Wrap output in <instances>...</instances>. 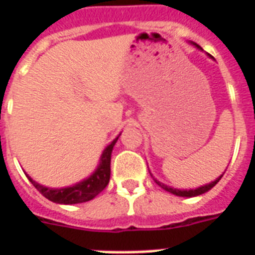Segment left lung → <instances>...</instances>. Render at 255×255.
<instances>
[{"instance_id":"1","label":"left lung","mask_w":255,"mask_h":255,"mask_svg":"<svg viewBox=\"0 0 255 255\" xmlns=\"http://www.w3.org/2000/svg\"><path fill=\"white\" fill-rule=\"evenodd\" d=\"M191 44H193V46L197 47L198 49H202V47H200L199 44L194 43V42H191ZM208 56H209V57H211V58H213L211 55H209V53H208ZM152 176H153V175H152ZM222 176H224V173H222L221 176H218L217 179L215 180V181H211V182H209V184H206V185L199 186V188H195V189H177V188H171V186H167V185H166V184H163V182L158 181V180H155L154 177H153V179H154L155 184H158V185L161 186L162 189H164V190L168 191V193H171V194L177 195V197L191 198V197H198V195H202V194H204V193H207V191H208V190H211V189L213 188V186H215L218 181H220L221 177H222Z\"/></svg>"}]
</instances>
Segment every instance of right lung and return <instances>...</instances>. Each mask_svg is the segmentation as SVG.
<instances>
[{"instance_id": "add662e5", "label": "right lung", "mask_w": 255, "mask_h": 255, "mask_svg": "<svg viewBox=\"0 0 255 255\" xmlns=\"http://www.w3.org/2000/svg\"><path fill=\"white\" fill-rule=\"evenodd\" d=\"M120 135L121 132L111 141L110 145L105 148L100 158V163H98V166H97V168L91 176L85 177L84 180L76 182L74 185L57 189L47 188V186L40 185L37 181H34L28 173H25L26 177L35 186V189L39 191L40 194L46 197L48 200H51V202H53V203L78 204L89 202V200L94 199L97 195L100 194L110 182V176H111V153Z\"/></svg>"}]
</instances>
